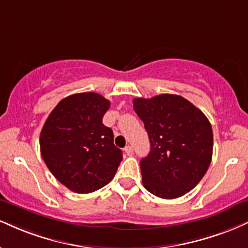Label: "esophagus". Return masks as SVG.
<instances>
[{
    "label": "esophagus",
    "instance_id": "esophagus-1",
    "mask_svg": "<svg viewBox=\"0 0 248 248\" xmlns=\"http://www.w3.org/2000/svg\"><path fill=\"white\" fill-rule=\"evenodd\" d=\"M124 153L127 154V156H132L134 154V149L133 147H130V145H128V147L124 148Z\"/></svg>",
    "mask_w": 248,
    "mask_h": 248
}]
</instances>
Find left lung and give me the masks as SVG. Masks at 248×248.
<instances>
[{
  "instance_id": "8db88e82",
  "label": "left lung",
  "mask_w": 248,
  "mask_h": 248,
  "mask_svg": "<svg viewBox=\"0 0 248 248\" xmlns=\"http://www.w3.org/2000/svg\"><path fill=\"white\" fill-rule=\"evenodd\" d=\"M133 104L150 140V153L140 163L143 186L158 198H180L200 183L210 165L209 120L177 94L135 98Z\"/></svg>"
}]
</instances>
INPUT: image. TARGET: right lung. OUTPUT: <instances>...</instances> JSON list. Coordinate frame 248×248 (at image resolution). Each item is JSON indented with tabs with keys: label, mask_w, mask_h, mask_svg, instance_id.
Wrapping results in <instances>:
<instances>
[{
	"label": "right lung",
	"mask_w": 248,
	"mask_h": 248,
	"mask_svg": "<svg viewBox=\"0 0 248 248\" xmlns=\"http://www.w3.org/2000/svg\"><path fill=\"white\" fill-rule=\"evenodd\" d=\"M109 105L95 92L71 94L55 106L41 129L45 164L73 192L88 194L101 188L120 165L122 151L114 145L111 128L103 124Z\"/></svg>",
	"instance_id": "right-lung-1"
}]
</instances>
